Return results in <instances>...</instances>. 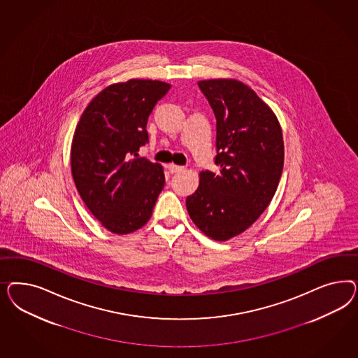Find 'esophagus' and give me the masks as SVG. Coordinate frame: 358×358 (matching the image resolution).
<instances>
[{"mask_svg": "<svg viewBox=\"0 0 358 358\" xmlns=\"http://www.w3.org/2000/svg\"><path fill=\"white\" fill-rule=\"evenodd\" d=\"M168 169H169L171 173H177V172H181V171L184 169V166L176 165V164H169V165H168Z\"/></svg>", "mask_w": 358, "mask_h": 358, "instance_id": "1", "label": "esophagus"}]
</instances>
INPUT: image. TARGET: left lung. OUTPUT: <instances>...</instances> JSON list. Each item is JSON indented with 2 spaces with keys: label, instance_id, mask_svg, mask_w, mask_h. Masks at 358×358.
<instances>
[{
  "label": "left lung",
  "instance_id": "obj_1",
  "mask_svg": "<svg viewBox=\"0 0 358 358\" xmlns=\"http://www.w3.org/2000/svg\"><path fill=\"white\" fill-rule=\"evenodd\" d=\"M198 87L217 118L220 171L201 172L186 208L205 235L224 241L250 227L271 203L283 168V138L271 108L245 84L217 78Z\"/></svg>",
  "mask_w": 358,
  "mask_h": 358
}]
</instances>
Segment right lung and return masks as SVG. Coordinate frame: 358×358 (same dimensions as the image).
<instances>
[{
	"label": "right lung",
	"instance_id": "obj_1",
	"mask_svg": "<svg viewBox=\"0 0 358 358\" xmlns=\"http://www.w3.org/2000/svg\"><path fill=\"white\" fill-rule=\"evenodd\" d=\"M169 89L157 80L113 84L90 101L77 123L71 148L77 192L113 234L143 227L163 190V166L138 152L148 143V117Z\"/></svg>",
	"mask_w": 358,
	"mask_h": 358
}]
</instances>
